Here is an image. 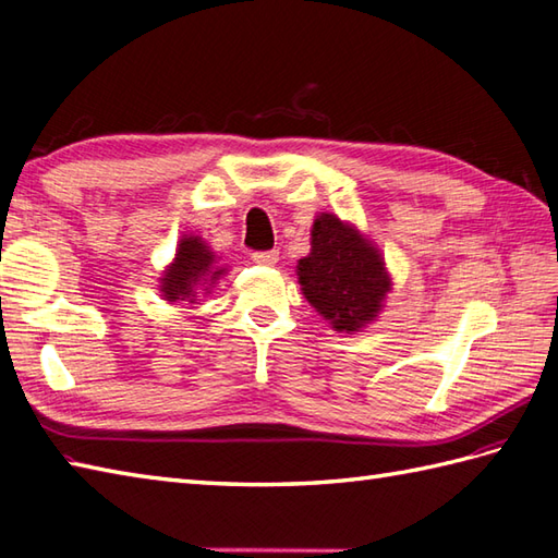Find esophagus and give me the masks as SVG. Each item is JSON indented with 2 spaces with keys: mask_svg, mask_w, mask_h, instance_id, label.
<instances>
[{
  "mask_svg": "<svg viewBox=\"0 0 558 558\" xmlns=\"http://www.w3.org/2000/svg\"><path fill=\"white\" fill-rule=\"evenodd\" d=\"M278 256H280L278 248H268V252H254L252 260L258 266H272V264H278Z\"/></svg>",
  "mask_w": 558,
  "mask_h": 558,
  "instance_id": "1",
  "label": "esophagus"
}]
</instances>
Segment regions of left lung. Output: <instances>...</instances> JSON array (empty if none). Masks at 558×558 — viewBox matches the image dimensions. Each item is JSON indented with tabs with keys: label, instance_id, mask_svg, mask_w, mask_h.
Instances as JSON below:
<instances>
[{
	"label": "left lung",
	"instance_id": "obj_1",
	"mask_svg": "<svg viewBox=\"0 0 558 558\" xmlns=\"http://www.w3.org/2000/svg\"><path fill=\"white\" fill-rule=\"evenodd\" d=\"M304 298L336 330H357L381 310L390 280L376 248L362 234L322 213L312 230V254L300 260Z\"/></svg>",
	"mask_w": 558,
	"mask_h": 558
}]
</instances>
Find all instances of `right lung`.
Returning a JSON list of instances; mask_svg holds the SVG:
<instances>
[{"label":"right lung","instance_id":"add662e5","mask_svg":"<svg viewBox=\"0 0 558 558\" xmlns=\"http://www.w3.org/2000/svg\"><path fill=\"white\" fill-rule=\"evenodd\" d=\"M213 264H216V256L198 236H184L174 254V264L165 270V300H194L198 288H206V282L222 276V270Z\"/></svg>","mask_w":558,"mask_h":558}]
</instances>
